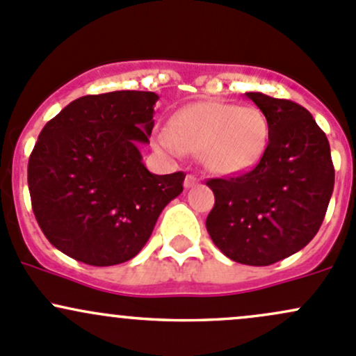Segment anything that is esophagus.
Instances as JSON below:
<instances>
[{
  "instance_id": "34e87169",
  "label": "esophagus",
  "mask_w": 356,
  "mask_h": 356,
  "mask_svg": "<svg viewBox=\"0 0 356 356\" xmlns=\"http://www.w3.org/2000/svg\"><path fill=\"white\" fill-rule=\"evenodd\" d=\"M197 182H200V177H197V175H194V174H188L186 175V181H184V186L186 188H193V186H196Z\"/></svg>"
}]
</instances>
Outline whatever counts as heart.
I'll list each match as a JSON object with an SVG mask.
<instances>
[{
	"label": "heart",
	"instance_id": "b5f03b06",
	"mask_svg": "<svg viewBox=\"0 0 356 356\" xmlns=\"http://www.w3.org/2000/svg\"><path fill=\"white\" fill-rule=\"evenodd\" d=\"M269 122L263 111L235 104H191L175 112L156 143L168 153H200L201 162L218 175H237L263 159Z\"/></svg>",
	"mask_w": 356,
	"mask_h": 356
}]
</instances>
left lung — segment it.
Masks as SVG:
<instances>
[{"mask_svg": "<svg viewBox=\"0 0 356 356\" xmlns=\"http://www.w3.org/2000/svg\"><path fill=\"white\" fill-rule=\"evenodd\" d=\"M245 95L266 115L268 148L250 170L207 182L215 194L207 230L235 263L269 266L304 249L323 225L334 167L326 134L305 107Z\"/></svg>", "mask_w": 356, "mask_h": 356, "instance_id": "1", "label": "left lung"}]
</instances>
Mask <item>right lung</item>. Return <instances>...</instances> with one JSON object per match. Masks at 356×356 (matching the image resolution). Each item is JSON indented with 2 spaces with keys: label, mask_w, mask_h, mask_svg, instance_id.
Segmentation results:
<instances>
[{
  "label": "right lung",
  "mask_w": 356,
  "mask_h": 356,
  "mask_svg": "<svg viewBox=\"0 0 356 356\" xmlns=\"http://www.w3.org/2000/svg\"><path fill=\"white\" fill-rule=\"evenodd\" d=\"M153 92L85 95L52 118L29 159V191L40 230L90 266L136 256L162 209L182 193L184 172L155 175L140 143L153 129Z\"/></svg>",
  "instance_id": "add662e5"
}]
</instances>
